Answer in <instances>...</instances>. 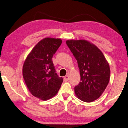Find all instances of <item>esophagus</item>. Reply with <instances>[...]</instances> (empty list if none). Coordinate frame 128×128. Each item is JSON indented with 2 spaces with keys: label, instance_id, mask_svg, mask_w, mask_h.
<instances>
[{
  "label": "esophagus",
  "instance_id": "34e87169",
  "mask_svg": "<svg viewBox=\"0 0 128 128\" xmlns=\"http://www.w3.org/2000/svg\"><path fill=\"white\" fill-rule=\"evenodd\" d=\"M68 79H69V76H68V75H66V76L64 77V81H68Z\"/></svg>",
  "mask_w": 128,
  "mask_h": 128
}]
</instances>
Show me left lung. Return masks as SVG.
<instances>
[{"instance_id": "1", "label": "left lung", "mask_w": 128, "mask_h": 128, "mask_svg": "<svg viewBox=\"0 0 128 128\" xmlns=\"http://www.w3.org/2000/svg\"><path fill=\"white\" fill-rule=\"evenodd\" d=\"M66 44L77 60L80 82L74 88L82 101L98 99L106 88L110 78V68L103 54L86 40H68Z\"/></svg>"}]
</instances>
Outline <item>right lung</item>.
I'll return each instance as SVG.
<instances>
[{"label": "right lung", "mask_w": 128, "mask_h": 128, "mask_svg": "<svg viewBox=\"0 0 128 128\" xmlns=\"http://www.w3.org/2000/svg\"><path fill=\"white\" fill-rule=\"evenodd\" d=\"M62 44L58 38H45L34 48L25 60L22 75L30 92L46 100L55 96L63 82L56 72L52 58Z\"/></svg>", "instance_id": "1"}]
</instances>
